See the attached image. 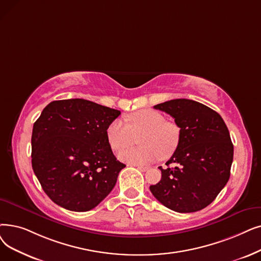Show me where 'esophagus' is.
Masks as SVG:
<instances>
[{"mask_svg": "<svg viewBox=\"0 0 261 261\" xmlns=\"http://www.w3.org/2000/svg\"><path fill=\"white\" fill-rule=\"evenodd\" d=\"M137 168H138V169H140L141 172H146L147 169H148L149 167H148V166H141V165H137Z\"/></svg>", "mask_w": 261, "mask_h": 261, "instance_id": "obj_1", "label": "esophagus"}]
</instances>
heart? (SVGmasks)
<instances>
[{
  "label": "heart",
  "mask_w": 261,
  "mask_h": 261,
  "mask_svg": "<svg viewBox=\"0 0 261 261\" xmlns=\"http://www.w3.org/2000/svg\"><path fill=\"white\" fill-rule=\"evenodd\" d=\"M128 124L116 119L107 129V139L114 151L128 148L141 137L140 149L119 153L121 161L142 165L151 163L159 158L168 159L177 150L181 132L173 121L153 110H140L127 116Z\"/></svg>",
  "instance_id": "obj_1"
}]
</instances>
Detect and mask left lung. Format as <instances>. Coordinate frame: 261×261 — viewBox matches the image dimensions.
<instances>
[{
  "instance_id": "1",
  "label": "left lung",
  "mask_w": 261,
  "mask_h": 261,
  "mask_svg": "<svg viewBox=\"0 0 261 261\" xmlns=\"http://www.w3.org/2000/svg\"><path fill=\"white\" fill-rule=\"evenodd\" d=\"M171 115L180 128L177 150L160 166L161 180L150 186L166 208L189 213L206 208L227 184L233 159L229 131L219 113L190 99H174L153 107Z\"/></svg>"
}]
</instances>
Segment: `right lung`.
<instances>
[{"label": "right lung", "mask_w": 261, "mask_h": 261, "mask_svg": "<svg viewBox=\"0 0 261 261\" xmlns=\"http://www.w3.org/2000/svg\"><path fill=\"white\" fill-rule=\"evenodd\" d=\"M120 111L84 99L52 101L34 123L32 167L50 199L67 210L95 208L115 187L123 163L107 129Z\"/></svg>", "instance_id": "obj_1"}]
</instances>
